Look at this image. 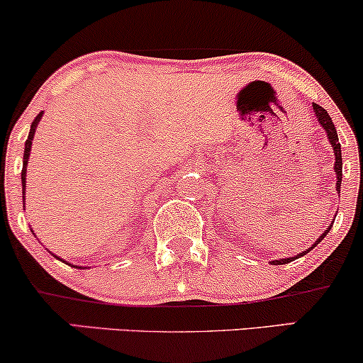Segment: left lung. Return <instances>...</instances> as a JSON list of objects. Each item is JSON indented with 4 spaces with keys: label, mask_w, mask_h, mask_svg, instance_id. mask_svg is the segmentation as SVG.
Wrapping results in <instances>:
<instances>
[{
    "label": "left lung",
    "mask_w": 363,
    "mask_h": 363,
    "mask_svg": "<svg viewBox=\"0 0 363 363\" xmlns=\"http://www.w3.org/2000/svg\"><path fill=\"white\" fill-rule=\"evenodd\" d=\"M312 107H314V112H315V116H318V121L320 123V126L324 128V131L328 133V138H329V141H331L333 148H335V158H336V160H335V172H336V179H338V181H336V189L340 191L341 176H343V174H341V169H343V160H341V145H340V141H338V135H336V128H335V124H333L331 118H329V114H328L326 109H323V107L318 106V104H312ZM331 227H333V225H329L328 230H324V234H320V237H319L318 240H315L314 245H312L311 249H307L306 252L297 254V256H295V257H286V259H277V261H273V264H286V262L297 259V257H301V256H303V254H307L309 251H312V249H314L315 245H318L320 240H323L324 237L328 235V232L331 230Z\"/></svg>",
    "instance_id": "left-lung-1"
}]
</instances>
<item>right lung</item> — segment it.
Instances as JSON below:
<instances>
[{"label":"right lung","instance_id":"add662e5","mask_svg":"<svg viewBox=\"0 0 363 363\" xmlns=\"http://www.w3.org/2000/svg\"><path fill=\"white\" fill-rule=\"evenodd\" d=\"M40 118H43V112H39V114L35 116V119L32 121V126H30V133H28V138L25 141V152H23V169H22V189H23V194H25V172H27V164H28V157H30V147H32V140H34V133H35V128L37 124H39ZM25 199V196H23ZM54 256V254H52Z\"/></svg>","mask_w":363,"mask_h":363}]
</instances>
